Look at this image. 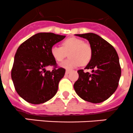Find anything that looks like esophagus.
<instances>
[{
  "label": "esophagus",
  "mask_w": 133,
  "mask_h": 133,
  "mask_svg": "<svg viewBox=\"0 0 133 133\" xmlns=\"http://www.w3.org/2000/svg\"><path fill=\"white\" fill-rule=\"evenodd\" d=\"M70 72V70H66V72H65V74H68Z\"/></svg>",
  "instance_id": "obj_1"
}]
</instances>
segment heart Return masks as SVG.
Listing matches in <instances>:
<instances>
[{
    "label": "heart",
    "mask_w": 133,
    "mask_h": 133,
    "mask_svg": "<svg viewBox=\"0 0 133 133\" xmlns=\"http://www.w3.org/2000/svg\"><path fill=\"white\" fill-rule=\"evenodd\" d=\"M50 53L56 61H62L67 55H69V59L60 64V66L66 69H71L79 66L85 65L89 63L92 58L91 46L84 43L81 39L70 37L62 43V47L53 46L51 48Z\"/></svg>",
    "instance_id": "1"
}]
</instances>
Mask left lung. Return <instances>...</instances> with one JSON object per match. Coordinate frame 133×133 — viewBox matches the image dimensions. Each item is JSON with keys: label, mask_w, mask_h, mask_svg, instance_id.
Listing matches in <instances>:
<instances>
[{"label": "left lung", "mask_w": 133, "mask_h": 133, "mask_svg": "<svg viewBox=\"0 0 133 133\" xmlns=\"http://www.w3.org/2000/svg\"><path fill=\"white\" fill-rule=\"evenodd\" d=\"M89 41L92 48V58L85 69L91 73L77 71L79 78L74 88L83 100L93 103L103 102L116 91L121 76V67L116 51L111 44L93 33L76 34Z\"/></svg>", "instance_id": "obj_1"}]
</instances>
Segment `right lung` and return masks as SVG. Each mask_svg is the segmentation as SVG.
<instances>
[{"label":"right lung","instance_id":"1","mask_svg":"<svg viewBox=\"0 0 133 133\" xmlns=\"http://www.w3.org/2000/svg\"><path fill=\"white\" fill-rule=\"evenodd\" d=\"M65 38L54 33H38L22 43L17 50L11 70V79L17 92L27 102L41 104L52 99L58 90L65 69L56 66L51 48Z\"/></svg>","mask_w":133,"mask_h":133}]
</instances>
